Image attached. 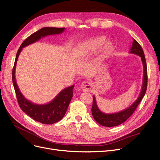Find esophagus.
Masks as SVG:
<instances>
[{"instance_id": "esophagus-1", "label": "esophagus", "mask_w": 160, "mask_h": 160, "mask_svg": "<svg viewBox=\"0 0 160 160\" xmlns=\"http://www.w3.org/2000/svg\"><path fill=\"white\" fill-rule=\"evenodd\" d=\"M81 88L85 92H90L93 88L92 83L88 81H84L81 84Z\"/></svg>"}]
</instances>
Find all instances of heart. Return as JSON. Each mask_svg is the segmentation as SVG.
I'll return each instance as SVG.
<instances>
[{
  "label": "heart",
  "mask_w": 160,
  "mask_h": 160,
  "mask_svg": "<svg viewBox=\"0 0 160 160\" xmlns=\"http://www.w3.org/2000/svg\"><path fill=\"white\" fill-rule=\"evenodd\" d=\"M105 41L106 38L105 37L99 36L90 38L81 42L76 48V56L78 58L86 56L99 50L101 47L97 60H105L110 56L114 49V44L112 41Z\"/></svg>",
  "instance_id": "obj_1"
}]
</instances>
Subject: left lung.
I'll list each match as a JSON object with an SVG mask.
<instances>
[{
	"label": "left lung",
	"instance_id": "1",
	"mask_svg": "<svg viewBox=\"0 0 160 160\" xmlns=\"http://www.w3.org/2000/svg\"><path fill=\"white\" fill-rule=\"evenodd\" d=\"M131 53L136 54L138 56H140L143 65V82L141 92L137 98V99L134 102L133 105H131L128 108L125 109L120 112L114 113V114H105L102 112L99 109L97 105V102L95 101V96L93 97V105L92 108V112L94 120L100 125L105 127H114L117 126L118 125L123 123L126 121L133 114L134 111L137 108L142 99L143 97L147 92V83H148V75H147V63H146V59L144 57V53L143 50L141 45L138 43V42L133 39V44L131 48L130 52Z\"/></svg>",
	"mask_w": 160,
	"mask_h": 160
}]
</instances>
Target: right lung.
Masks as SVG:
<instances>
[{
  "mask_svg": "<svg viewBox=\"0 0 160 160\" xmlns=\"http://www.w3.org/2000/svg\"><path fill=\"white\" fill-rule=\"evenodd\" d=\"M65 28L57 27H44L34 32L27 38L20 46L17 52L14 65L12 71V82L16 92L18 102L20 108L23 112L30 116L31 118L44 124H52L60 121L64 117L69 103L73 95L74 85L68 87L62 91L52 101L46 105H37L34 104L27 99L19 91L15 78V71L18 56L22 52V48L32 43L39 40L41 38L51 34L62 33Z\"/></svg>",
  "mask_w": 160,
  "mask_h": 160,
  "instance_id": "right-lung-1",
  "label": "right lung"
}]
</instances>
